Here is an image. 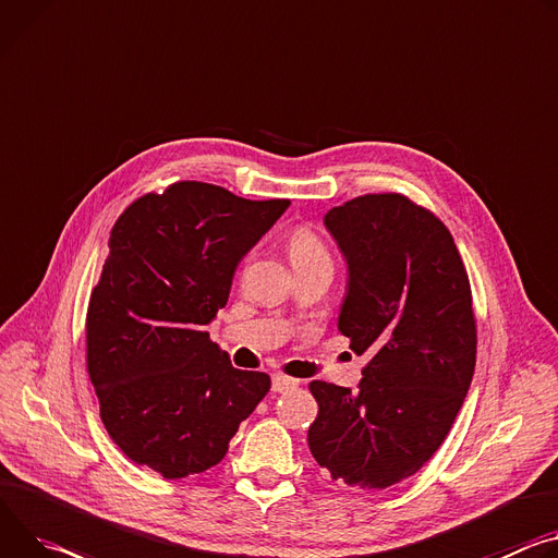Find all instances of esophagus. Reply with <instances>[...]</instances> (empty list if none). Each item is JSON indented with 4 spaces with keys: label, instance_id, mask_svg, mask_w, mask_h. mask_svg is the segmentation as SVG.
I'll use <instances>...</instances> for the list:
<instances>
[{
    "label": "esophagus",
    "instance_id": "1",
    "mask_svg": "<svg viewBox=\"0 0 558 558\" xmlns=\"http://www.w3.org/2000/svg\"><path fill=\"white\" fill-rule=\"evenodd\" d=\"M295 385H298V380L291 378V376H284V374H276V376L271 378V389L278 391V393H282V391H287V389H293Z\"/></svg>",
    "mask_w": 558,
    "mask_h": 558
}]
</instances>
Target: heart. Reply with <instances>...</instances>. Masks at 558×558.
<instances>
[{
    "mask_svg": "<svg viewBox=\"0 0 558 558\" xmlns=\"http://www.w3.org/2000/svg\"><path fill=\"white\" fill-rule=\"evenodd\" d=\"M287 253L295 271L316 265H331V253L312 227H298L287 238Z\"/></svg>",
    "mask_w": 558,
    "mask_h": 558,
    "instance_id": "obj_1",
    "label": "heart"
}]
</instances>
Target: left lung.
<instances>
[{
    "label": "left lung",
    "instance_id": "obj_1",
    "mask_svg": "<svg viewBox=\"0 0 558 558\" xmlns=\"http://www.w3.org/2000/svg\"><path fill=\"white\" fill-rule=\"evenodd\" d=\"M347 258L338 329L369 361L356 391L312 380L307 440L333 481L385 489L414 476L449 434L476 365L472 287L449 229L400 193L325 216Z\"/></svg>",
    "mask_w": 558,
    "mask_h": 558
}]
</instances>
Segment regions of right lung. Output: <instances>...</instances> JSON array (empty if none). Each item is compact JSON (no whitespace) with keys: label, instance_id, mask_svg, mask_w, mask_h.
Listing matches in <instances>:
<instances>
[{"label":"right lung","instance_id":"obj_1","mask_svg":"<svg viewBox=\"0 0 558 558\" xmlns=\"http://www.w3.org/2000/svg\"><path fill=\"white\" fill-rule=\"evenodd\" d=\"M289 199H244L173 182L124 209L86 312V369L113 442L137 465L184 478L218 465L271 378L235 369L207 325L235 267Z\"/></svg>","mask_w":558,"mask_h":558}]
</instances>
